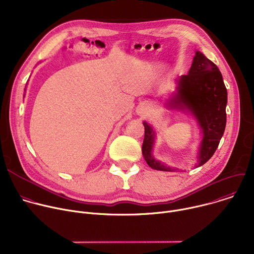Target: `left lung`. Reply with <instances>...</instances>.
<instances>
[{"label": "left lung", "mask_w": 254, "mask_h": 254, "mask_svg": "<svg viewBox=\"0 0 254 254\" xmlns=\"http://www.w3.org/2000/svg\"><path fill=\"white\" fill-rule=\"evenodd\" d=\"M169 104L177 110H188L197 120L203 134L197 167L204 165L218 148L226 126L227 89L218 67L196 51L189 73L179 78L177 93ZM142 125L144 137L141 152L147 164L158 171H176L154 158L152 150L156 133L148 123L143 122Z\"/></svg>", "instance_id": "1"}]
</instances>
